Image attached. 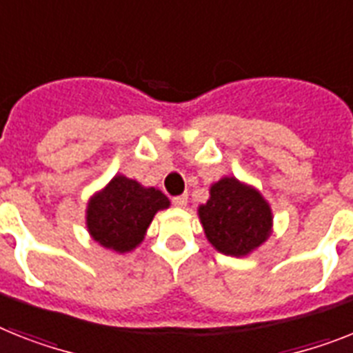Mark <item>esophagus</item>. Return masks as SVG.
<instances>
[{
  "mask_svg": "<svg viewBox=\"0 0 353 353\" xmlns=\"http://www.w3.org/2000/svg\"><path fill=\"white\" fill-rule=\"evenodd\" d=\"M171 202H173L174 208L182 209V208H185V205H188V196H185V194H180V196H174Z\"/></svg>",
  "mask_w": 353,
  "mask_h": 353,
  "instance_id": "1",
  "label": "esophagus"
}]
</instances>
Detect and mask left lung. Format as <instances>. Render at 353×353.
Listing matches in <instances>:
<instances>
[{"label":"left lung","instance_id":"left-lung-1","mask_svg":"<svg viewBox=\"0 0 353 353\" xmlns=\"http://www.w3.org/2000/svg\"><path fill=\"white\" fill-rule=\"evenodd\" d=\"M211 245L227 256H247L270 234L272 212L260 191L225 176L211 185V198L198 209Z\"/></svg>","mask_w":353,"mask_h":353}]
</instances>
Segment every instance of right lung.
I'll list each match as a JSON object with an SVG mask.
<instances>
[{
	"instance_id": "1",
	"label": "right lung",
	"mask_w": 353,
	"mask_h": 353,
	"mask_svg": "<svg viewBox=\"0 0 353 353\" xmlns=\"http://www.w3.org/2000/svg\"><path fill=\"white\" fill-rule=\"evenodd\" d=\"M170 208V200L155 188H142L124 174L90 200L86 225L95 241L115 252L135 249L150 227L155 212Z\"/></svg>"
}]
</instances>
